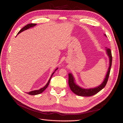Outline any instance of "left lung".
Returning a JSON list of instances; mask_svg holds the SVG:
<instances>
[{
    "label": "left lung",
    "instance_id": "obj_1",
    "mask_svg": "<svg viewBox=\"0 0 123 123\" xmlns=\"http://www.w3.org/2000/svg\"><path fill=\"white\" fill-rule=\"evenodd\" d=\"M105 36H106L105 34ZM107 53L109 57V67L108 68V72L107 73L106 78H105L104 82L101 83L98 87L95 88L89 89H82L80 88L79 86H77L75 83L74 82V78L73 77L72 75L71 74H69V85L70 88V89L73 92L76 94L77 95L83 96V97H89L95 95L97 93L99 92L101 90L105 87L107 82L108 81V78L109 74H110L112 64V55L111 49L107 48L106 49Z\"/></svg>",
    "mask_w": 123,
    "mask_h": 123
}]
</instances>
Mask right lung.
Here are the masks:
<instances>
[{
  "label": "right lung",
  "mask_w": 123,
  "mask_h": 123,
  "mask_svg": "<svg viewBox=\"0 0 123 123\" xmlns=\"http://www.w3.org/2000/svg\"><path fill=\"white\" fill-rule=\"evenodd\" d=\"M36 25V24H27V25H26L25 26H24V27H23V28H22V29L19 31V32L18 33V34L21 33L22 32H23V31H25V30H26L28 29V28H30V27H32L34 26H35ZM57 69V68L56 70H55V71H54L53 73H52V75H51V76L50 78H49V80L48 82L46 83V85L45 86H44V87L42 88L41 89H39V90H34V91H30V92H27V93L29 94V95H38V94H40V93H42V92H43V91L46 89V88L48 87L49 83V82H50V80H51V78H52V76H53V74H54L55 71Z\"/></svg>",
  "instance_id": "add662e5"
}]
</instances>
